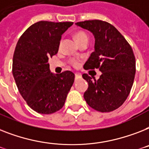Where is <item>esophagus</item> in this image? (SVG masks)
<instances>
[{"instance_id":"obj_1","label":"esophagus","mask_w":149,"mask_h":149,"mask_svg":"<svg viewBox=\"0 0 149 149\" xmlns=\"http://www.w3.org/2000/svg\"><path fill=\"white\" fill-rule=\"evenodd\" d=\"M82 77V75L80 74V73H76L75 74V78L76 79H79Z\"/></svg>"}]
</instances>
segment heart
<instances>
[{
  "mask_svg": "<svg viewBox=\"0 0 149 149\" xmlns=\"http://www.w3.org/2000/svg\"><path fill=\"white\" fill-rule=\"evenodd\" d=\"M76 39H77V41L78 42V41L81 40L88 39V36L84 32H78L76 34ZM72 64L74 66H77L78 65V62H77V60H72Z\"/></svg>",
  "mask_w": 149,
  "mask_h": 149,
  "instance_id": "b5f03b06",
  "label": "heart"
}]
</instances>
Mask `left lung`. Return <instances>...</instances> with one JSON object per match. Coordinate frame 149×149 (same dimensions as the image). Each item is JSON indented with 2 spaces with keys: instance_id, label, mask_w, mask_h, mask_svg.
<instances>
[{
  "instance_id": "8db88e82",
  "label": "left lung",
  "mask_w": 149,
  "mask_h": 149,
  "mask_svg": "<svg viewBox=\"0 0 149 149\" xmlns=\"http://www.w3.org/2000/svg\"><path fill=\"white\" fill-rule=\"evenodd\" d=\"M87 30L95 38L94 52L86 63L85 70L99 69L102 74L97 80L86 73L88 83L84 99L90 107L102 112L120 107L129 95L135 74V58L131 46L114 26L99 20L76 24Z\"/></svg>"
}]
</instances>
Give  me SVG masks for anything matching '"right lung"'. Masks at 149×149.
Wrapping results in <instances>:
<instances>
[{
  "mask_svg": "<svg viewBox=\"0 0 149 149\" xmlns=\"http://www.w3.org/2000/svg\"><path fill=\"white\" fill-rule=\"evenodd\" d=\"M72 22L39 21L31 25L18 40L12 72L18 90L33 110L51 114L63 106L75 75L70 71L54 74L48 60L57 54L63 33Z\"/></svg>",
  "mask_w": 149,
  "mask_h": 149,
  "instance_id": "1",
  "label": "right lung"
}]
</instances>
